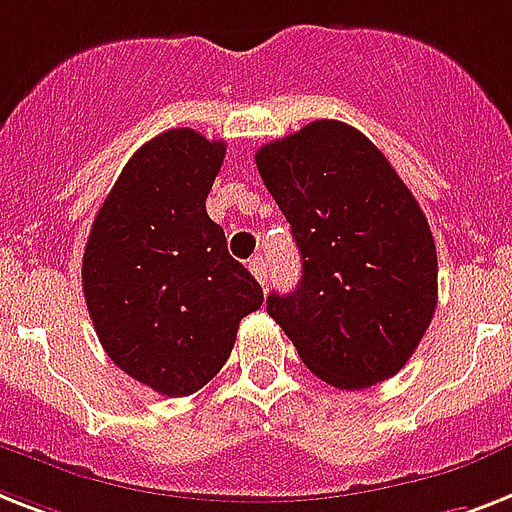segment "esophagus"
I'll return each instance as SVG.
<instances>
[{
	"mask_svg": "<svg viewBox=\"0 0 512 512\" xmlns=\"http://www.w3.org/2000/svg\"><path fill=\"white\" fill-rule=\"evenodd\" d=\"M249 270H252V276L260 281V286L268 284V268H265L263 257H252V260H249Z\"/></svg>",
	"mask_w": 512,
	"mask_h": 512,
	"instance_id": "esophagus-1",
	"label": "esophagus"
}]
</instances>
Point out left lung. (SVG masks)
Here are the masks:
<instances>
[{
	"label": "left lung",
	"instance_id": "8db88e82",
	"mask_svg": "<svg viewBox=\"0 0 512 512\" xmlns=\"http://www.w3.org/2000/svg\"><path fill=\"white\" fill-rule=\"evenodd\" d=\"M255 160L302 255L297 289L270 294L268 315L326 384L386 381L436 310V244L421 205L342 120H313Z\"/></svg>",
	"mask_w": 512,
	"mask_h": 512
}]
</instances>
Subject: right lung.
<instances>
[{
  "label": "right lung",
  "mask_w": 512,
  "mask_h": 512,
  "mask_svg": "<svg viewBox=\"0 0 512 512\" xmlns=\"http://www.w3.org/2000/svg\"><path fill=\"white\" fill-rule=\"evenodd\" d=\"M223 141L191 128L155 136L126 162L83 249V297L110 360L165 397L210 381L263 289L228 255L205 199Z\"/></svg>",
  "instance_id": "right-lung-1"
}]
</instances>
